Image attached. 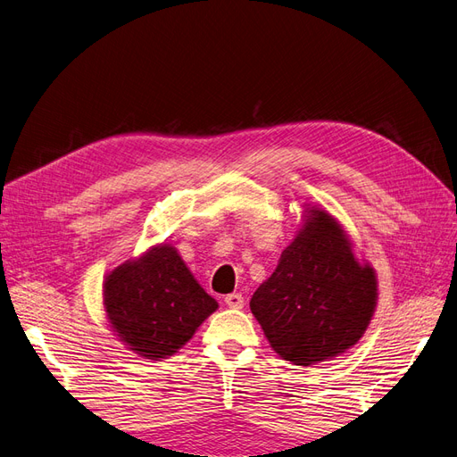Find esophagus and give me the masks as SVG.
<instances>
[{"mask_svg":"<svg viewBox=\"0 0 457 457\" xmlns=\"http://www.w3.org/2000/svg\"><path fill=\"white\" fill-rule=\"evenodd\" d=\"M224 301L229 309H243L245 307V299L241 294H229L224 297Z\"/></svg>","mask_w":457,"mask_h":457,"instance_id":"34e87169","label":"esophagus"}]
</instances>
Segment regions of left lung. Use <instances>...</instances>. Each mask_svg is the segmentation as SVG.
Returning a JSON list of instances; mask_svg holds the SVG:
<instances>
[{"label": "left lung", "mask_w": 457, "mask_h": 457, "mask_svg": "<svg viewBox=\"0 0 457 457\" xmlns=\"http://www.w3.org/2000/svg\"><path fill=\"white\" fill-rule=\"evenodd\" d=\"M286 248L275 273L250 299L267 341L286 361L312 365L356 345L377 307V275L352 252L348 235L322 209Z\"/></svg>", "instance_id": "1"}]
</instances>
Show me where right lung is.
Masks as SVG:
<instances>
[{
    "label": "right lung",
    "mask_w": 457,
    "mask_h": 457,
    "mask_svg": "<svg viewBox=\"0 0 457 457\" xmlns=\"http://www.w3.org/2000/svg\"><path fill=\"white\" fill-rule=\"evenodd\" d=\"M104 305L112 331L146 360L173 356L218 309L171 245L118 265L105 278Z\"/></svg>",
    "instance_id": "obj_1"
}]
</instances>
